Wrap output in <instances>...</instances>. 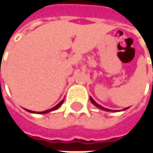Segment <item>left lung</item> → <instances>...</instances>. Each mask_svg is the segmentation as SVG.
Segmentation results:
<instances>
[{
	"label": "left lung",
	"instance_id": "left-lung-1",
	"mask_svg": "<svg viewBox=\"0 0 153 153\" xmlns=\"http://www.w3.org/2000/svg\"><path fill=\"white\" fill-rule=\"evenodd\" d=\"M90 100H91V102H92V103L94 105V106H96L97 108H99V109H101V110H102V111H111V110H109V109H106V108H104V107H102V106H101V105H99L92 97H90ZM126 110H127V108H125V109H123L122 111H126Z\"/></svg>",
	"mask_w": 153,
	"mask_h": 153
}]
</instances>
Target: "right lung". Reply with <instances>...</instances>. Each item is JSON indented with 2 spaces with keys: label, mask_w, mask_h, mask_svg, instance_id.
Wrapping results in <instances>:
<instances>
[{
  "label": "right lung",
  "mask_w": 153,
  "mask_h": 153,
  "mask_svg": "<svg viewBox=\"0 0 153 153\" xmlns=\"http://www.w3.org/2000/svg\"><path fill=\"white\" fill-rule=\"evenodd\" d=\"M63 102L64 101H61L60 102H59L56 106H54L53 108H51V109H50V110H47V111H42V112H35V111H29V110H26L27 111H28V112H31V113H37V114H45V113H48V112H50V111H55V110H57L58 108H59L61 105H62V103H63Z\"/></svg>",
  "instance_id": "obj_1"
}]
</instances>
